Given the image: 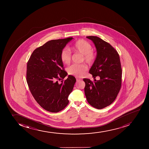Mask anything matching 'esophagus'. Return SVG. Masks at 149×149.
Returning a JSON list of instances; mask_svg holds the SVG:
<instances>
[{
    "label": "esophagus",
    "instance_id": "obj_1",
    "mask_svg": "<svg viewBox=\"0 0 149 149\" xmlns=\"http://www.w3.org/2000/svg\"><path fill=\"white\" fill-rule=\"evenodd\" d=\"M76 79H77V81H80L81 80V79H79L78 77H76Z\"/></svg>",
    "mask_w": 149,
    "mask_h": 149
}]
</instances>
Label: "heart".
Listing matches in <instances>:
<instances>
[{
	"instance_id": "heart-1",
	"label": "heart",
	"mask_w": 149,
	"mask_h": 149,
	"mask_svg": "<svg viewBox=\"0 0 149 149\" xmlns=\"http://www.w3.org/2000/svg\"><path fill=\"white\" fill-rule=\"evenodd\" d=\"M72 49L77 53L83 55V60L86 63L91 65L95 60V55L93 52V47L84 40H79L75 42ZM72 55L70 51L65 48L62 50L61 59L63 63L68 65L70 63ZM87 67L84 64L72 65L67 69L68 74L77 77H81L87 70Z\"/></svg>"
}]
</instances>
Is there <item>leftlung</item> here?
<instances>
[{"mask_svg":"<svg viewBox=\"0 0 149 149\" xmlns=\"http://www.w3.org/2000/svg\"><path fill=\"white\" fill-rule=\"evenodd\" d=\"M93 41L96 49L95 60L89 72L94 79V82L84 79L86 86L84 93L87 101L98 109L111 104L116 99L121 86L122 68L117 52L109 43L96 36H87Z\"/></svg>","mask_w":149,"mask_h":149,"instance_id":"left-lung-1","label":"left lung"}]
</instances>
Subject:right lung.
Segmentation results:
<instances>
[{"label":"right lung","instance_id":"obj_1","mask_svg":"<svg viewBox=\"0 0 149 149\" xmlns=\"http://www.w3.org/2000/svg\"><path fill=\"white\" fill-rule=\"evenodd\" d=\"M74 38L53 40L33 51L27 65L26 79L29 89L36 101L47 111L58 112L68 104V97L76 79L63 69L61 54ZM61 79V83L58 81Z\"/></svg>","mask_w":149,"mask_h":149}]
</instances>
